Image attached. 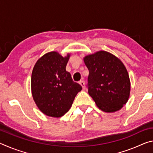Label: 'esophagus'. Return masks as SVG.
Returning <instances> with one entry per match:
<instances>
[{"instance_id": "1", "label": "esophagus", "mask_w": 153, "mask_h": 153, "mask_svg": "<svg viewBox=\"0 0 153 153\" xmlns=\"http://www.w3.org/2000/svg\"><path fill=\"white\" fill-rule=\"evenodd\" d=\"M79 84L81 85L83 89L85 88V82H84V81H83V80H81V81L79 82Z\"/></svg>"}]
</instances>
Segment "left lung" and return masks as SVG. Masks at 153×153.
<instances>
[{
	"label": "left lung",
	"mask_w": 153,
	"mask_h": 153,
	"mask_svg": "<svg viewBox=\"0 0 153 153\" xmlns=\"http://www.w3.org/2000/svg\"><path fill=\"white\" fill-rule=\"evenodd\" d=\"M89 71L88 90L97 107L107 113L121 109L128 102L130 81L122 62L106 51L84 59Z\"/></svg>",
	"instance_id": "1"
}]
</instances>
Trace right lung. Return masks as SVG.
I'll use <instances>...</instances> for the list:
<instances>
[{
	"label": "right lung",
	"instance_id": "right-lung-1",
	"mask_svg": "<svg viewBox=\"0 0 153 153\" xmlns=\"http://www.w3.org/2000/svg\"><path fill=\"white\" fill-rule=\"evenodd\" d=\"M69 55L63 57L50 52L39 59L33 67L31 87L33 100L45 115L60 117L71 108L82 86L66 71Z\"/></svg>",
	"mask_w": 153,
	"mask_h": 153
}]
</instances>
